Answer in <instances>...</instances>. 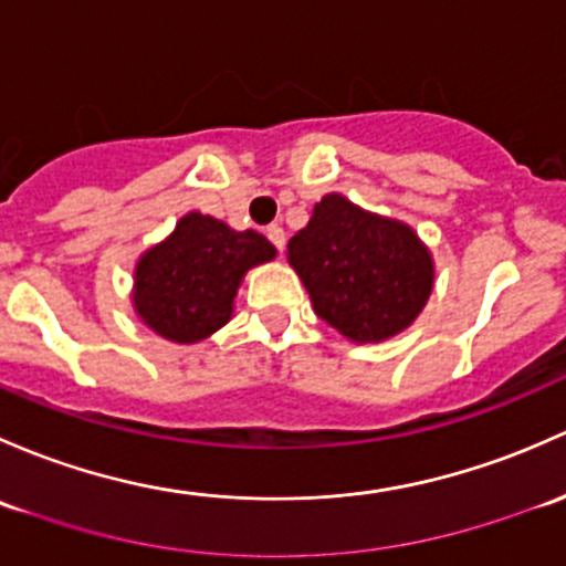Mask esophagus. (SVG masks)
Segmentation results:
<instances>
[{"label": "esophagus", "instance_id": "34e87169", "mask_svg": "<svg viewBox=\"0 0 566 566\" xmlns=\"http://www.w3.org/2000/svg\"><path fill=\"white\" fill-rule=\"evenodd\" d=\"M266 237H270V242L275 244L277 250H283V248H285V231H283V226L272 223L270 229H266Z\"/></svg>", "mask_w": 566, "mask_h": 566}]
</instances>
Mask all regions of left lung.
I'll list each match as a JSON object with an SVG mask.
<instances>
[{
  "instance_id": "obj_1",
  "label": "left lung",
  "mask_w": 566,
  "mask_h": 566,
  "mask_svg": "<svg viewBox=\"0 0 566 566\" xmlns=\"http://www.w3.org/2000/svg\"><path fill=\"white\" fill-rule=\"evenodd\" d=\"M285 255L316 316L352 343H381L409 329L436 281L430 248L409 223L340 193H326L313 207Z\"/></svg>"
}]
</instances>
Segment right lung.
<instances>
[{
  "instance_id": "1",
  "label": "right lung",
  "mask_w": 566,
  "mask_h": 566,
  "mask_svg": "<svg viewBox=\"0 0 566 566\" xmlns=\"http://www.w3.org/2000/svg\"><path fill=\"white\" fill-rule=\"evenodd\" d=\"M277 255L259 231H234L212 214L188 212L133 270V311L171 343L207 340L234 316L242 277Z\"/></svg>"
}]
</instances>
